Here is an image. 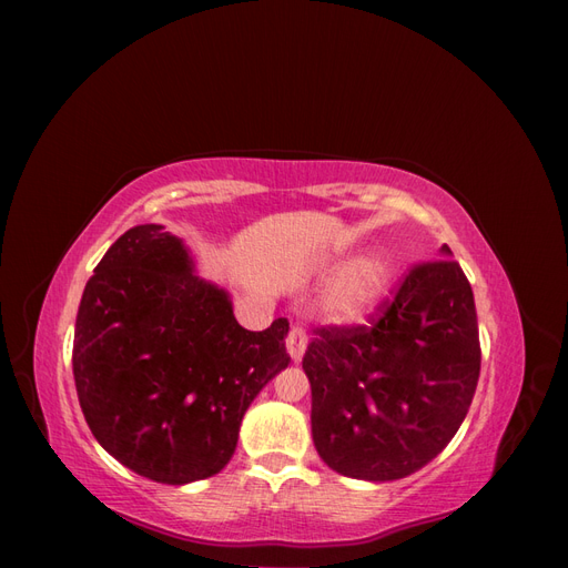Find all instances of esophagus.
<instances>
[{"instance_id": "esophagus-1", "label": "esophagus", "mask_w": 568, "mask_h": 568, "mask_svg": "<svg viewBox=\"0 0 568 568\" xmlns=\"http://www.w3.org/2000/svg\"><path fill=\"white\" fill-rule=\"evenodd\" d=\"M305 348H307V334H305L303 326L294 324L288 329V336H286V351H288L291 359H294V363H301Z\"/></svg>"}]
</instances>
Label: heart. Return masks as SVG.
Returning <instances> with one entry per match:
<instances>
[{
	"mask_svg": "<svg viewBox=\"0 0 568 568\" xmlns=\"http://www.w3.org/2000/svg\"><path fill=\"white\" fill-rule=\"evenodd\" d=\"M390 286V263L372 253L343 270L324 296V311L341 322L365 320Z\"/></svg>",
	"mask_w": 568,
	"mask_h": 568,
	"instance_id": "obj_1",
	"label": "heart"
}]
</instances>
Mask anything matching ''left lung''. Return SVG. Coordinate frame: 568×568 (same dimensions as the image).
Here are the masks:
<instances>
[{"label":"left lung","mask_w":568,"mask_h":568,"mask_svg":"<svg viewBox=\"0 0 568 568\" xmlns=\"http://www.w3.org/2000/svg\"><path fill=\"white\" fill-rule=\"evenodd\" d=\"M448 246L412 265L367 324L320 326L303 369L326 467L405 478L453 440L474 398L480 343L471 284Z\"/></svg>","instance_id":"1"}]
</instances>
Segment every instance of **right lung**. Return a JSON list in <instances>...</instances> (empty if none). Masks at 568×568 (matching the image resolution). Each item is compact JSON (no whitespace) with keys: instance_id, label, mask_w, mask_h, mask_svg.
Listing matches in <instances>:
<instances>
[{"instance_id":"obj_1","label":"right lung","mask_w":568,"mask_h":568,"mask_svg":"<svg viewBox=\"0 0 568 568\" xmlns=\"http://www.w3.org/2000/svg\"><path fill=\"white\" fill-rule=\"evenodd\" d=\"M286 317L236 322L163 225L128 230L94 267L75 320L73 376L101 448L134 474L182 486L225 469L248 405L288 367Z\"/></svg>"}]
</instances>
